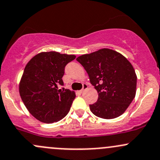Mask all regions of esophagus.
I'll return each instance as SVG.
<instances>
[{
	"instance_id": "esophagus-1",
	"label": "esophagus",
	"mask_w": 160,
	"mask_h": 160,
	"mask_svg": "<svg viewBox=\"0 0 160 160\" xmlns=\"http://www.w3.org/2000/svg\"><path fill=\"white\" fill-rule=\"evenodd\" d=\"M87 88H88V85H86V84H84V85H83V88H82V90L80 91V93H83V92H85V91L86 90Z\"/></svg>"
}]
</instances>
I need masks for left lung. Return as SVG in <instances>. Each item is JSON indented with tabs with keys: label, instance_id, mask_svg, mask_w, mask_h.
I'll use <instances>...</instances> for the list:
<instances>
[{
	"label": "left lung",
	"instance_id": "left-lung-1",
	"mask_svg": "<svg viewBox=\"0 0 160 160\" xmlns=\"http://www.w3.org/2000/svg\"><path fill=\"white\" fill-rule=\"evenodd\" d=\"M76 60L86 70L98 94V101L89 105L91 111L104 119L123 114L137 91V75L131 63L121 53L106 48Z\"/></svg>",
	"mask_w": 160,
	"mask_h": 160
}]
</instances>
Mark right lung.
<instances>
[{"label": "right lung", "instance_id": "add662e5", "mask_svg": "<svg viewBox=\"0 0 160 160\" xmlns=\"http://www.w3.org/2000/svg\"><path fill=\"white\" fill-rule=\"evenodd\" d=\"M75 55L42 52L26 66L19 84L23 104L36 119L46 123L59 121L69 111L75 93L63 85L65 67L75 59Z\"/></svg>", "mask_w": 160, "mask_h": 160}]
</instances>
